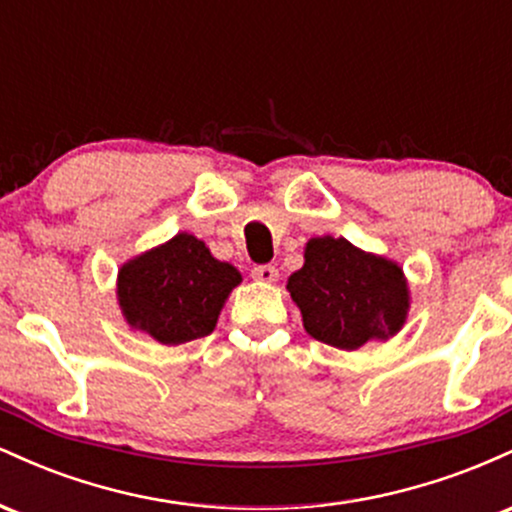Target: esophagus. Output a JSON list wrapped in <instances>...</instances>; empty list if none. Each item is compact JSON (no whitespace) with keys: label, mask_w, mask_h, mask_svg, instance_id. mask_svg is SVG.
Listing matches in <instances>:
<instances>
[{"label":"esophagus","mask_w":512,"mask_h":512,"mask_svg":"<svg viewBox=\"0 0 512 512\" xmlns=\"http://www.w3.org/2000/svg\"><path fill=\"white\" fill-rule=\"evenodd\" d=\"M252 279L260 281V284H274L279 279V269L272 267V264H262V267L252 269Z\"/></svg>","instance_id":"esophagus-1"}]
</instances>
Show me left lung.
I'll use <instances>...</instances> for the list:
<instances>
[{
	"mask_svg": "<svg viewBox=\"0 0 512 512\" xmlns=\"http://www.w3.org/2000/svg\"><path fill=\"white\" fill-rule=\"evenodd\" d=\"M286 289L301 310L305 332L342 351L392 339L411 308L399 262L334 236L305 243L303 267L289 276Z\"/></svg>",
	"mask_w": 512,
	"mask_h": 512,
	"instance_id": "obj_1",
	"label": "left lung"
}]
</instances>
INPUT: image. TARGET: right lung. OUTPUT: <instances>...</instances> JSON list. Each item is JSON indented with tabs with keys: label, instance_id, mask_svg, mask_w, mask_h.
I'll list each match as a JSON object with an SVG mask.
<instances>
[{
	"label": "right lung",
	"instance_id": "1",
	"mask_svg": "<svg viewBox=\"0 0 512 512\" xmlns=\"http://www.w3.org/2000/svg\"><path fill=\"white\" fill-rule=\"evenodd\" d=\"M240 281L233 264L216 260L204 240L180 231L122 262L115 293L129 330L178 346L214 332Z\"/></svg>",
	"mask_w": 512,
	"mask_h": 512
}]
</instances>
